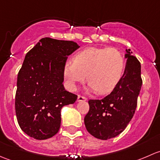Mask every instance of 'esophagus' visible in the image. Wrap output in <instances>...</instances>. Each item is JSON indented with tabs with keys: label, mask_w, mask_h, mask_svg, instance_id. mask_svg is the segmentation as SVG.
Returning <instances> with one entry per match:
<instances>
[{
	"label": "esophagus",
	"mask_w": 160,
	"mask_h": 160,
	"mask_svg": "<svg viewBox=\"0 0 160 160\" xmlns=\"http://www.w3.org/2000/svg\"><path fill=\"white\" fill-rule=\"evenodd\" d=\"M87 101V98L85 97L81 96V95H78L77 97V101Z\"/></svg>",
	"instance_id": "34e87169"
}]
</instances>
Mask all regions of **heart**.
Returning a JSON list of instances; mask_svg holds the SVG:
<instances>
[{
  "instance_id": "obj_1",
  "label": "heart",
  "mask_w": 160,
  "mask_h": 160,
  "mask_svg": "<svg viewBox=\"0 0 160 160\" xmlns=\"http://www.w3.org/2000/svg\"><path fill=\"white\" fill-rule=\"evenodd\" d=\"M125 69V57L118 49L90 47L75 54L73 61L66 62L63 77L67 87L74 90L87 75L89 89L106 94L118 86Z\"/></svg>"
}]
</instances>
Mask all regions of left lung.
Returning <instances> with one entry per match:
<instances>
[{"mask_svg": "<svg viewBox=\"0 0 160 160\" xmlns=\"http://www.w3.org/2000/svg\"><path fill=\"white\" fill-rule=\"evenodd\" d=\"M130 51L126 49V67L118 86L103 99L88 101L85 126L90 135L99 139L107 140L122 133L135 114L142 80L141 64Z\"/></svg>", "mask_w": 160, "mask_h": 160, "instance_id": "obj_1", "label": "left lung"}]
</instances>
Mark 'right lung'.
Here are the masks:
<instances>
[{"label": "right lung", "instance_id": "right-lung-1", "mask_svg": "<svg viewBox=\"0 0 160 160\" xmlns=\"http://www.w3.org/2000/svg\"><path fill=\"white\" fill-rule=\"evenodd\" d=\"M80 46L72 41L43 38L28 52L18 74L15 112L28 136L47 139L59 132L61 108L73 104L77 95L62 82L67 56Z\"/></svg>", "mask_w": 160, "mask_h": 160}]
</instances>
